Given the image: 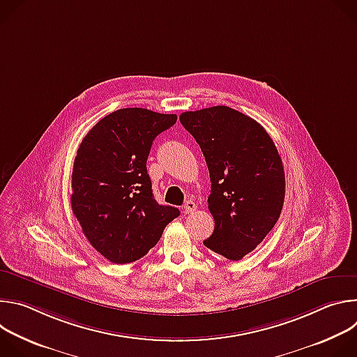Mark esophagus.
Listing matches in <instances>:
<instances>
[{"instance_id":"1","label":"esophagus","mask_w":357,"mask_h":357,"mask_svg":"<svg viewBox=\"0 0 357 357\" xmlns=\"http://www.w3.org/2000/svg\"><path fill=\"white\" fill-rule=\"evenodd\" d=\"M196 209H197L196 203L192 202V200H188V202L185 203V205H183V213H185V215H192V213L196 212Z\"/></svg>"}]
</instances>
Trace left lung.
<instances>
[{
	"label": "left lung",
	"mask_w": 357,
	"mask_h": 357,
	"mask_svg": "<svg viewBox=\"0 0 357 357\" xmlns=\"http://www.w3.org/2000/svg\"><path fill=\"white\" fill-rule=\"evenodd\" d=\"M179 120L205 155L212 182L208 203L215 230L203 244L241 260L282 211L285 175L275 144L256 120L227 106L185 112Z\"/></svg>",
	"instance_id": "obj_1"
}]
</instances>
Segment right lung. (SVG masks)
<instances>
[{
	"instance_id": "1",
	"label": "right lung",
	"mask_w": 357,
	"mask_h": 357,
	"mask_svg": "<svg viewBox=\"0 0 357 357\" xmlns=\"http://www.w3.org/2000/svg\"><path fill=\"white\" fill-rule=\"evenodd\" d=\"M175 123L176 114L120 109L101 119L77 149L72 211L90 244L114 264L144 257L179 216L154 199L146 174L152 141Z\"/></svg>"
}]
</instances>
